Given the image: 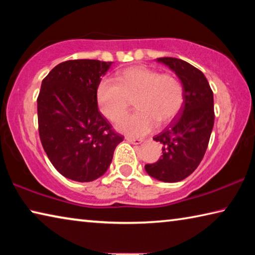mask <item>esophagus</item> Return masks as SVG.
<instances>
[{
    "instance_id": "esophagus-1",
    "label": "esophagus",
    "mask_w": 255,
    "mask_h": 255,
    "mask_svg": "<svg viewBox=\"0 0 255 255\" xmlns=\"http://www.w3.org/2000/svg\"><path fill=\"white\" fill-rule=\"evenodd\" d=\"M126 139H127V141H129V143L135 144V145L140 144L141 141H143V139H138V138H131V137H127Z\"/></svg>"
}]
</instances>
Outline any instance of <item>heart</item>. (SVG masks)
Segmentation results:
<instances>
[{
  "label": "heart",
  "instance_id": "1",
  "mask_svg": "<svg viewBox=\"0 0 255 255\" xmlns=\"http://www.w3.org/2000/svg\"><path fill=\"white\" fill-rule=\"evenodd\" d=\"M133 98L137 110L122 120L118 129L140 137L152 130L155 123L166 124L178 115L184 102V88L174 74L144 65L125 68L115 80H102L97 88L99 109L114 123L121 119Z\"/></svg>",
  "mask_w": 255,
  "mask_h": 255
}]
</instances>
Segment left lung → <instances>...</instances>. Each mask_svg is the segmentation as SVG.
Listing matches in <instances>:
<instances>
[{
    "mask_svg": "<svg viewBox=\"0 0 255 255\" xmlns=\"http://www.w3.org/2000/svg\"><path fill=\"white\" fill-rule=\"evenodd\" d=\"M175 72L184 88V102L178 116L153 139L163 145L162 157L145 170L163 182H178L187 178L199 165L208 147L214 127V96L200 70L182 59L157 58Z\"/></svg>",
    "mask_w": 255,
    "mask_h": 255,
    "instance_id": "left-lung-1",
    "label": "left lung"
}]
</instances>
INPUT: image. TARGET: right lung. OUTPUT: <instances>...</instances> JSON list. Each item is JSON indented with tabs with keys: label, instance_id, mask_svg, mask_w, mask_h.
<instances>
[{
	"label": "right lung",
	"instance_id": "1",
	"mask_svg": "<svg viewBox=\"0 0 255 255\" xmlns=\"http://www.w3.org/2000/svg\"><path fill=\"white\" fill-rule=\"evenodd\" d=\"M111 64L97 59L60 63L42 80L37 99L42 147L55 169L77 182L105 174L124 140L98 109L97 88Z\"/></svg>",
	"mask_w": 255,
	"mask_h": 255
}]
</instances>
